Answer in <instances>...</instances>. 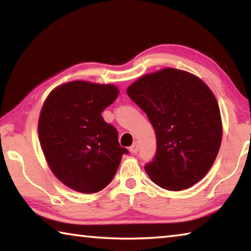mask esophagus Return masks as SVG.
I'll list each match as a JSON object with an SVG mask.
<instances>
[{
	"mask_svg": "<svg viewBox=\"0 0 251 251\" xmlns=\"http://www.w3.org/2000/svg\"><path fill=\"white\" fill-rule=\"evenodd\" d=\"M138 150H139V146H138V143H134L133 145L130 146V148H129V151H130V152H133V154H136V152L138 151Z\"/></svg>",
	"mask_w": 251,
	"mask_h": 251,
	"instance_id": "34e87169",
	"label": "esophagus"
}]
</instances>
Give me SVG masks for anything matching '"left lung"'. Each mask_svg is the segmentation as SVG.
<instances>
[{
  "mask_svg": "<svg viewBox=\"0 0 251 251\" xmlns=\"http://www.w3.org/2000/svg\"><path fill=\"white\" fill-rule=\"evenodd\" d=\"M156 133V152L145 165L161 188L182 190L211 168L222 143V118L215 95L188 72L165 69L144 75L127 88Z\"/></svg>",
  "mask_w": 251,
  "mask_h": 251,
  "instance_id": "obj_1",
  "label": "left lung"
}]
</instances>
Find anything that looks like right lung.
<instances>
[{"label": "right lung", "instance_id": "obj_1", "mask_svg": "<svg viewBox=\"0 0 251 251\" xmlns=\"http://www.w3.org/2000/svg\"><path fill=\"white\" fill-rule=\"evenodd\" d=\"M114 85L75 80L50 92L39 120L41 147L50 171L83 194L97 193L115 176L122 156L117 129L101 112L117 99Z\"/></svg>", "mask_w": 251, "mask_h": 251}]
</instances>
